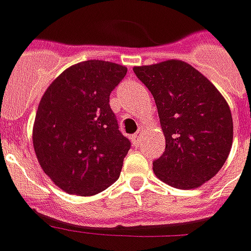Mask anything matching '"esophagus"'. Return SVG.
Here are the masks:
<instances>
[{
	"label": "esophagus",
	"instance_id": "obj_1",
	"mask_svg": "<svg viewBox=\"0 0 251 251\" xmlns=\"http://www.w3.org/2000/svg\"><path fill=\"white\" fill-rule=\"evenodd\" d=\"M141 134H142V130H138L134 135H131V141L134 145H140L141 142Z\"/></svg>",
	"mask_w": 251,
	"mask_h": 251
}]
</instances>
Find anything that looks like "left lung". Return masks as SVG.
Masks as SVG:
<instances>
[{"mask_svg":"<svg viewBox=\"0 0 251 251\" xmlns=\"http://www.w3.org/2000/svg\"><path fill=\"white\" fill-rule=\"evenodd\" d=\"M152 93L166 147L153 160L158 177L176 188H194L212 178L226 162L233 121L226 100L190 64L169 60L135 67Z\"/></svg>","mask_w":251,"mask_h":251,"instance_id":"left-lung-1","label":"left lung"}]
</instances>
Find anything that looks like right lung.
I'll list each match as a JSON object with an SVG mask.
<instances>
[{"mask_svg":"<svg viewBox=\"0 0 251 251\" xmlns=\"http://www.w3.org/2000/svg\"><path fill=\"white\" fill-rule=\"evenodd\" d=\"M126 74L119 64L82 61L44 92L34 119V152L44 173L70 194H98L120 176L131 142L109 100Z\"/></svg>","mask_w":251,"mask_h":251,"instance_id":"1","label":"right lung"}]
</instances>
